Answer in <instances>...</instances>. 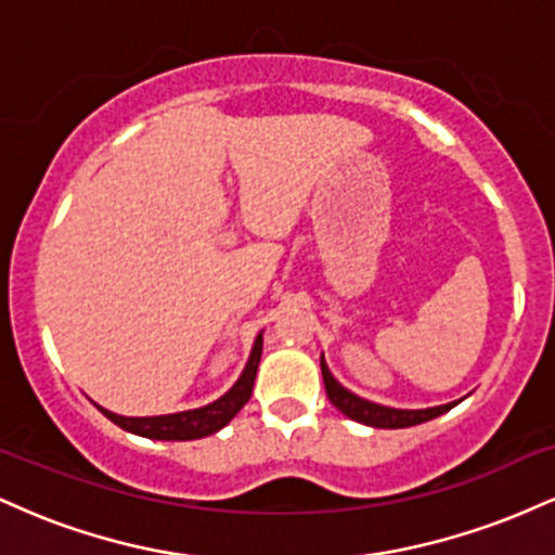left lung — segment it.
Wrapping results in <instances>:
<instances>
[{"instance_id": "8db88e82", "label": "left lung", "mask_w": 555, "mask_h": 555, "mask_svg": "<svg viewBox=\"0 0 555 555\" xmlns=\"http://www.w3.org/2000/svg\"><path fill=\"white\" fill-rule=\"evenodd\" d=\"M321 373H323V384H326L331 404H334L339 412H344L349 420H358V423L371 425V428H410V425L428 423V420L443 415V412H449L451 406H456V401H451V404L428 406V410H393V406L375 404V401H367L358 397V393L347 391V388L331 375L326 360L323 358H321Z\"/></svg>"}]
</instances>
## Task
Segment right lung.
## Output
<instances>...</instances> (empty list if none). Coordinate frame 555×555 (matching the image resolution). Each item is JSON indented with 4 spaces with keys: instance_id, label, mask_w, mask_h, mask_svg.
<instances>
[{
    "instance_id": "right-lung-1",
    "label": "right lung",
    "mask_w": 555,
    "mask_h": 555,
    "mask_svg": "<svg viewBox=\"0 0 555 555\" xmlns=\"http://www.w3.org/2000/svg\"><path fill=\"white\" fill-rule=\"evenodd\" d=\"M260 352H263V334H258L256 344H253V352L250 358H247V365L237 378V384L229 388L221 399H216L206 406H197V410L156 417H122L104 410V406H99V410L122 430L135 433V436L143 438H156V441H195V438L214 436V433L224 428L229 420L237 415L242 406L247 404V399H250L253 384H256Z\"/></svg>"
}]
</instances>
